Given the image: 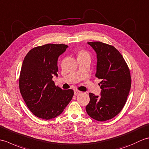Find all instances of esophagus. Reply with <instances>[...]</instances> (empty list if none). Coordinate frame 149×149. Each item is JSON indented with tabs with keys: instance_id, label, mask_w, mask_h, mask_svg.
<instances>
[{
	"instance_id": "esophagus-1",
	"label": "esophagus",
	"mask_w": 149,
	"mask_h": 149,
	"mask_svg": "<svg viewBox=\"0 0 149 149\" xmlns=\"http://www.w3.org/2000/svg\"><path fill=\"white\" fill-rule=\"evenodd\" d=\"M82 92L81 91H79V90H74V94L75 95H79L81 94Z\"/></svg>"
}]
</instances>
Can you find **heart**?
<instances>
[{
  "instance_id": "heart-1",
  "label": "heart",
  "mask_w": 149,
  "mask_h": 149,
  "mask_svg": "<svg viewBox=\"0 0 149 149\" xmlns=\"http://www.w3.org/2000/svg\"><path fill=\"white\" fill-rule=\"evenodd\" d=\"M79 54H88L86 52H84V51H81V52H80Z\"/></svg>"
}]
</instances>
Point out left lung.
Instances as JSON below:
<instances>
[{"label": "left lung", "instance_id": "left-lung-1", "mask_svg": "<svg viewBox=\"0 0 149 149\" xmlns=\"http://www.w3.org/2000/svg\"><path fill=\"white\" fill-rule=\"evenodd\" d=\"M97 54L95 76L102 81L100 97L89 93L86 110L91 118L99 122L114 118L121 111L131 86L130 71L121 54L113 46L100 42H88Z\"/></svg>", "mask_w": 149, "mask_h": 149}]
</instances>
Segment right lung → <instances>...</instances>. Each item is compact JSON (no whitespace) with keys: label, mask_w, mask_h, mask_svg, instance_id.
<instances>
[{"label":"right lung","mask_w":149,"mask_h":149,"mask_svg":"<svg viewBox=\"0 0 149 149\" xmlns=\"http://www.w3.org/2000/svg\"><path fill=\"white\" fill-rule=\"evenodd\" d=\"M68 45L46 44L34 47L22 63L19 88L28 108L38 118L50 120L61 115L74 96V90H63L52 81L58 77V59Z\"/></svg>","instance_id":"add662e5"}]
</instances>
